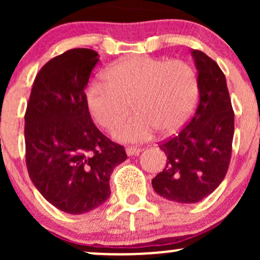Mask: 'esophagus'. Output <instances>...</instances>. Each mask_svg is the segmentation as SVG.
I'll return each instance as SVG.
<instances>
[{
    "instance_id": "1",
    "label": "esophagus",
    "mask_w": 260,
    "mask_h": 260,
    "mask_svg": "<svg viewBox=\"0 0 260 260\" xmlns=\"http://www.w3.org/2000/svg\"><path fill=\"white\" fill-rule=\"evenodd\" d=\"M126 153H127L128 156H136V155H139L140 153H142V149L129 147V148L126 149Z\"/></svg>"
}]
</instances>
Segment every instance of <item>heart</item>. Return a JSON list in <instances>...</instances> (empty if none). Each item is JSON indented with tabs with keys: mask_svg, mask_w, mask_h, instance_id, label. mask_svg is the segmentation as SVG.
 Wrapping results in <instances>:
<instances>
[{
	"mask_svg": "<svg viewBox=\"0 0 260 260\" xmlns=\"http://www.w3.org/2000/svg\"><path fill=\"white\" fill-rule=\"evenodd\" d=\"M104 80L88 85L85 105L95 123L110 131L126 116L131 103L134 115L113 131L120 142H143L155 131L161 136L177 132L198 100L196 70L180 59L131 56L110 66Z\"/></svg>",
	"mask_w": 260,
	"mask_h": 260,
	"instance_id": "1",
	"label": "heart"
}]
</instances>
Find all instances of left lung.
<instances>
[{
    "label": "left lung",
    "mask_w": 260,
    "mask_h": 260,
    "mask_svg": "<svg viewBox=\"0 0 260 260\" xmlns=\"http://www.w3.org/2000/svg\"><path fill=\"white\" fill-rule=\"evenodd\" d=\"M198 72L199 104L192 120L159 148L168 157L151 181L157 194L193 204L214 192L225 178L231 159L235 115L226 78L214 59L192 50Z\"/></svg>",
    "instance_id": "1"
}]
</instances>
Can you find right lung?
Returning <instances> with one entry per match:
<instances>
[{"mask_svg":"<svg viewBox=\"0 0 260 260\" xmlns=\"http://www.w3.org/2000/svg\"><path fill=\"white\" fill-rule=\"evenodd\" d=\"M99 53L72 49L50 59L38 73L25 112V159L41 196L67 214L104 204L110 176L127 159L124 148L92 123L85 88Z\"/></svg>","mask_w":260,"mask_h":260,"instance_id":"obj_1","label":"right lung"}]
</instances>
